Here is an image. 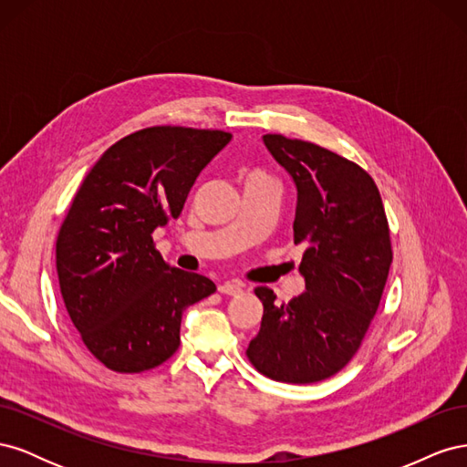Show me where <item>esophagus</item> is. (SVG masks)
<instances>
[{"label":"esophagus","mask_w":467,"mask_h":467,"mask_svg":"<svg viewBox=\"0 0 467 467\" xmlns=\"http://www.w3.org/2000/svg\"><path fill=\"white\" fill-rule=\"evenodd\" d=\"M218 292L225 294V296H237V294L244 292V285H242V282H237V280H228V282H223V285L218 286Z\"/></svg>","instance_id":"obj_1"}]
</instances>
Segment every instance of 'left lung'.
<instances>
[{"label": "left lung", "instance_id": "obj_1", "mask_svg": "<svg viewBox=\"0 0 467 467\" xmlns=\"http://www.w3.org/2000/svg\"><path fill=\"white\" fill-rule=\"evenodd\" d=\"M263 142L298 191L294 244L306 247V292L276 304L271 288H255L265 312L247 358L271 379L314 384L345 368L378 312L393 257L388 218L357 163L282 134Z\"/></svg>", "mask_w": 467, "mask_h": 467}]
</instances>
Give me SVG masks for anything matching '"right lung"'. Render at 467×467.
Returning a JSON list of instances; mask_svg holds the SVG:
<instances>
[{
    "label": "right lung",
    "instance_id": "1",
    "mask_svg": "<svg viewBox=\"0 0 467 467\" xmlns=\"http://www.w3.org/2000/svg\"><path fill=\"white\" fill-rule=\"evenodd\" d=\"M230 132L151 126L112 144L83 179L56 239V271L91 355L124 374L175 355L185 309L214 294L210 278L169 266L153 230L177 218L196 177Z\"/></svg>",
    "mask_w": 467,
    "mask_h": 467
}]
</instances>
